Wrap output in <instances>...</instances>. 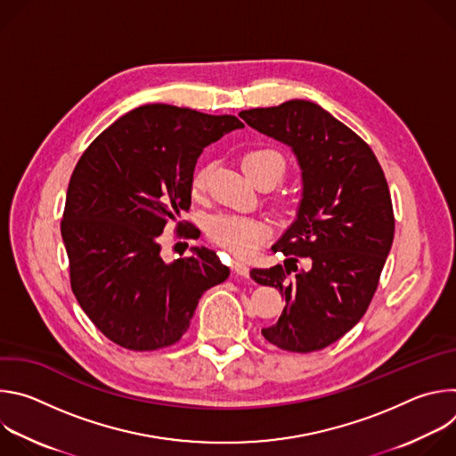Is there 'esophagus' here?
I'll return each instance as SVG.
<instances>
[{
	"label": "esophagus",
	"instance_id": "obj_1",
	"mask_svg": "<svg viewBox=\"0 0 456 456\" xmlns=\"http://www.w3.org/2000/svg\"><path fill=\"white\" fill-rule=\"evenodd\" d=\"M232 271L240 276V278H248V267L241 262H234L232 264Z\"/></svg>",
	"mask_w": 456,
	"mask_h": 456
}]
</instances>
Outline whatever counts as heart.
Segmentation results:
<instances>
[{"label": "heart", "mask_w": 456, "mask_h": 456, "mask_svg": "<svg viewBox=\"0 0 456 456\" xmlns=\"http://www.w3.org/2000/svg\"><path fill=\"white\" fill-rule=\"evenodd\" d=\"M241 167L254 183L262 178H269L273 183H276L285 173V159L276 150L254 148L241 157ZM208 175L209 166H202L192 173L191 191L194 194L204 191ZM206 232L216 245L227 248L234 256L248 257L267 241L271 227L259 218L220 213L206 222Z\"/></svg>", "instance_id": "obj_1"}]
</instances>
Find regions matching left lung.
I'll return each instance as SVG.
<instances>
[{"label":"left lung","mask_w":456,"mask_h":456,"mask_svg":"<svg viewBox=\"0 0 456 456\" xmlns=\"http://www.w3.org/2000/svg\"><path fill=\"white\" fill-rule=\"evenodd\" d=\"M240 117L290 146L303 178L296 220L273 245L290 256L297 274L286 262L250 271L287 301L262 334L287 352L322 350L355 327L377 290L395 232L387 182L370 146L315 102L292 99ZM299 256L303 268L295 265Z\"/></svg>","instance_id":"1"}]
</instances>
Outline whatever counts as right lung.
<instances>
[{
  "instance_id": "1",
  "label": "right lung",
  "mask_w": 456,
  "mask_h": 456,
  "mask_svg": "<svg viewBox=\"0 0 456 456\" xmlns=\"http://www.w3.org/2000/svg\"><path fill=\"white\" fill-rule=\"evenodd\" d=\"M238 127L234 115L146 104L115 120L79 159L61 234L72 290L115 345L135 352L175 345L202 294L229 278L206 247L166 264L159 236L189 209L204 148Z\"/></svg>"
}]
</instances>
